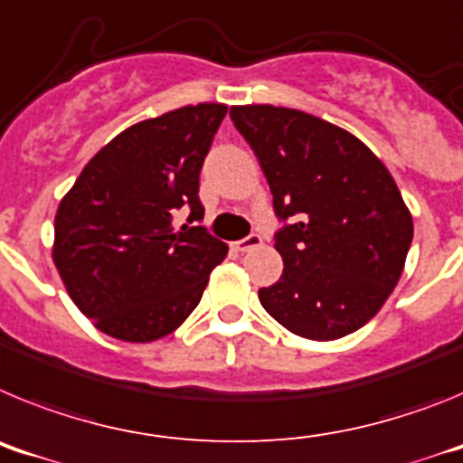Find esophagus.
Instances as JSON below:
<instances>
[{
  "label": "esophagus",
  "instance_id": "1",
  "mask_svg": "<svg viewBox=\"0 0 463 463\" xmlns=\"http://www.w3.org/2000/svg\"><path fill=\"white\" fill-rule=\"evenodd\" d=\"M261 245V236L260 234H250V236H245V239L236 241L234 248L239 252H248V250H255V248H260Z\"/></svg>",
  "mask_w": 463,
  "mask_h": 463
}]
</instances>
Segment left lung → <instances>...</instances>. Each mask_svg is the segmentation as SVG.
I'll return each instance as SVG.
<instances>
[{"label":"left lung","instance_id":"1","mask_svg":"<svg viewBox=\"0 0 463 463\" xmlns=\"http://www.w3.org/2000/svg\"><path fill=\"white\" fill-rule=\"evenodd\" d=\"M285 224L276 234L282 276L260 289L273 320L310 341L364 326L396 288L412 215L387 166L357 137L297 109L232 106Z\"/></svg>","mask_w":463,"mask_h":463}]
</instances>
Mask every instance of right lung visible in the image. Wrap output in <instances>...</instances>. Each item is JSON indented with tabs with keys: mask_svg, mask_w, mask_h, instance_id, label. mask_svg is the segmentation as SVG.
I'll use <instances>...</instances> for the list:
<instances>
[{
	"mask_svg": "<svg viewBox=\"0 0 463 463\" xmlns=\"http://www.w3.org/2000/svg\"><path fill=\"white\" fill-rule=\"evenodd\" d=\"M224 104L183 106L127 127L90 159L55 215L52 261L69 297L118 341L169 336L199 306L227 245L206 227L199 174Z\"/></svg>",
	"mask_w": 463,
	"mask_h": 463,
	"instance_id": "right-lung-1",
	"label": "right lung"
}]
</instances>
